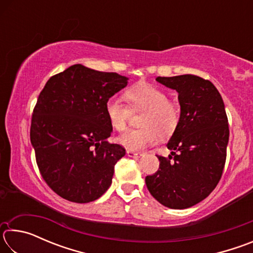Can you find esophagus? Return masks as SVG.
<instances>
[{
  "label": "esophagus",
  "mask_w": 253,
  "mask_h": 253,
  "mask_svg": "<svg viewBox=\"0 0 253 253\" xmlns=\"http://www.w3.org/2000/svg\"><path fill=\"white\" fill-rule=\"evenodd\" d=\"M126 154H127V156H129V157H140V156L143 155L142 153L134 152V151H129V149H128V151L126 152Z\"/></svg>",
  "instance_id": "obj_1"
}]
</instances>
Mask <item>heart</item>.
Listing matches in <instances>:
<instances>
[{"mask_svg": "<svg viewBox=\"0 0 253 253\" xmlns=\"http://www.w3.org/2000/svg\"><path fill=\"white\" fill-rule=\"evenodd\" d=\"M128 106L118 98H109L105 104L106 116L110 126L124 131L132 113L144 111L139 119L142 128L131 129L118 137V143L129 151H142L155 144L158 138L172 136L179 123L178 107L168 99V93L156 85L139 83L125 91ZM130 108L128 109L127 107Z\"/></svg>", "mask_w": 253, "mask_h": 253, "instance_id": "heart-1", "label": "heart"}]
</instances>
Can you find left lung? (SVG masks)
I'll use <instances>...</instances> for the list:
<instances>
[{
  "instance_id": "left-lung-1",
  "label": "left lung",
  "mask_w": 253,
  "mask_h": 253,
  "mask_svg": "<svg viewBox=\"0 0 253 253\" xmlns=\"http://www.w3.org/2000/svg\"><path fill=\"white\" fill-rule=\"evenodd\" d=\"M156 81L177 91L181 114L168 143L170 155L157 156L160 169L145 182L164 207L187 209L208 198L223 172L229 143L224 102L211 81L198 76L157 77Z\"/></svg>"
}]
</instances>
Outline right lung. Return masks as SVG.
I'll use <instances>...</instances> for the list:
<instances>
[{"instance_id": "add662e5", "label": "right lung", "mask_w": 253, "mask_h": 253, "mask_svg": "<svg viewBox=\"0 0 253 253\" xmlns=\"http://www.w3.org/2000/svg\"><path fill=\"white\" fill-rule=\"evenodd\" d=\"M128 84L116 72L74 65L46 81L34 107L30 139L40 173L61 198L76 203L108 190L125 148L110 144L105 104Z\"/></svg>"}]
</instances>
